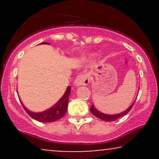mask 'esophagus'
Listing matches in <instances>:
<instances>
[{"instance_id": "obj_1", "label": "esophagus", "mask_w": 159, "mask_h": 159, "mask_svg": "<svg viewBox=\"0 0 159 159\" xmlns=\"http://www.w3.org/2000/svg\"><path fill=\"white\" fill-rule=\"evenodd\" d=\"M90 82V77L89 75L87 74H83V75H80L77 76L75 81V86H80V85H87Z\"/></svg>"}]
</instances>
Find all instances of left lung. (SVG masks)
I'll return each instance as SVG.
<instances>
[{"label": "left lung", "mask_w": 159, "mask_h": 159, "mask_svg": "<svg viewBox=\"0 0 159 159\" xmlns=\"http://www.w3.org/2000/svg\"><path fill=\"white\" fill-rule=\"evenodd\" d=\"M134 102H135V100H134L133 103L131 104V106H129V108H127V109H126L125 111H124L123 112L121 113H119V114H103V113H102L101 111H99L97 109V108H95L94 106V104L93 103L92 106H91L90 110L92 114L98 118L101 119V120L103 121H115L116 120V119H118L120 118V117L125 116L127 114L128 112L130 110H131V108H132V106H133Z\"/></svg>", "instance_id": "1"}]
</instances>
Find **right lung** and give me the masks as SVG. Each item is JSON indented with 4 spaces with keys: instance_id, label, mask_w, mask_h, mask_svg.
I'll list each match as a JSON object with an SVG mask.
<instances>
[{
    "instance_id": "right-lung-1",
    "label": "right lung",
    "mask_w": 159,
    "mask_h": 159,
    "mask_svg": "<svg viewBox=\"0 0 159 159\" xmlns=\"http://www.w3.org/2000/svg\"><path fill=\"white\" fill-rule=\"evenodd\" d=\"M40 44H47L50 45L49 43H42ZM17 91V90H16ZM71 93V86L67 87L66 92L61 98L58 100L56 103L54 104L51 108H48L47 110L41 112H33L30 111L24 106L22 102H20L22 105L23 108H25L26 112L30 115L32 118H33L35 120L40 121V122H53V121H57L61 118H62L66 114L67 108H68V102H69V97Z\"/></svg>"
}]
</instances>
